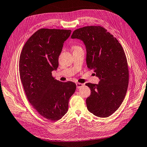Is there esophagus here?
Wrapping results in <instances>:
<instances>
[{
	"label": "esophagus",
	"instance_id": "esophagus-1",
	"mask_svg": "<svg viewBox=\"0 0 147 147\" xmlns=\"http://www.w3.org/2000/svg\"><path fill=\"white\" fill-rule=\"evenodd\" d=\"M76 88H78V89H79V88H81L82 86H84V84H81V83H76Z\"/></svg>",
	"mask_w": 147,
	"mask_h": 147
}]
</instances>
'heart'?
<instances>
[{
	"label": "heart",
	"instance_id": "obj_1",
	"mask_svg": "<svg viewBox=\"0 0 147 147\" xmlns=\"http://www.w3.org/2000/svg\"><path fill=\"white\" fill-rule=\"evenodd\" d=\"M80 48V47H78V46H74L73 47V49H76V48Z\"/></svg>",
	"mask_w": 147,
	"mask_h": 147
}]
</instances>
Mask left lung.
I'll return each instance as SVG.
<instances>
[{
	"label": "left lung",
	"mask_w": 147,
	"mask_h": 147,
	"mask_svg": "<svg viewBox=\"0 0 147 147\" xmlns=\"http://www.w3.org/2000/svg\"><path fill=\"white\" fill-rule=\"evenodd\" d=\"M71 38L84 42L87 66L100 80L98 84H86L91 91L86 100L87 108L97 117H108L118 109L127 91L129 71L125 53L116 38L100 26L77 29Z\"/></svg>",
	"instance_id": "8db88e82"
}]
</instances>
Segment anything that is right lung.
Segmentation results:
<instances>
[{"label": "right lung", "instance_id": "right-lung-1", "mask_svg": "<svg viewBox=\"0 0 147 147\" xmlns=\"http://www.w3.org/2000/svg\"><path fill=\"white\" fill-rule=\"evenodd\" d=\"M71 33V30L39 29L26 41L20 55V78L26 97L39 114L50 121L59 120L66 114L76 89L75 83L59 81L52 75Z\"/></svg>", "mask_w": 147, "mask_h": 147}]
</instances>
